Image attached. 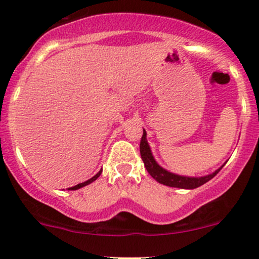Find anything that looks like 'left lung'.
Instances as JSON below:
<instances>
[{
	"label": "left lung",
	"instance_id": "1",
	"mask_svg": "<svg viewBox=\"0 0 259 259\" xmlns=\"http://www.w3.org/2000/svg\"><path fill=\"white\" fill-rule=\"evenodd\" d=\"M140 154L141 158L144 160V164L146 167L148 174L153 178L154 180L158 181L159 184L167 185L170 187H179V189H196V187L203 185L207 181H209L212 178H214L219 170L223 168V165L219 169H217L214 173L206 175V177H183V175H178L170 171L165 170L162 168L156 159L153 158V154L151 152L150 145H148L146 139V132L144 130V135L141 138V142H140Z\"/></svg>",
	"mask_w": 259,
	"mask_h": 259
}]
</instances>
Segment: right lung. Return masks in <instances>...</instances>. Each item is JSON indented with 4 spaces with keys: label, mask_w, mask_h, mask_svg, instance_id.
Here are the masks:
<instances>
[{
    "label": "right lung",
    "mask_w": 259,
    "mask_h": 259,
    "mask_svg": "<svg viewBox=\"0 0 259 259\" xmlns=\"http://www.w3.org/2000/svg\"><path fill=\"white\" fill-rule=\"evenodd\" d=\"M101 173H102V170H100L99 173H97L96 175H95V177H92L91 179H89L88 181H84V183H81V184H78V185H75V186H73V187H69V189H68V190H78V189H80V187H84V186H86V185H89V184L94 183V181L96 180L97 178L100 177Z\"/></svg>",
    "instance_id": "add662e5"
}]
</instances>
